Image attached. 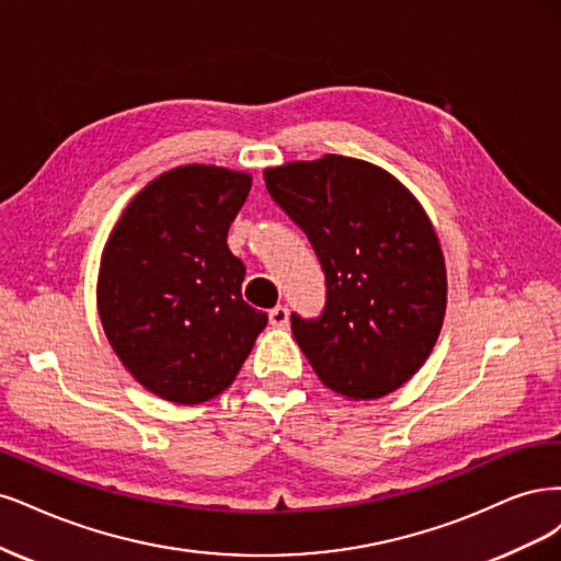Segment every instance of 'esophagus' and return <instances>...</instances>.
Listing matches in <instances>:
<instances>
[{"mask_svg": "<svg viewBox=\"0 0 561 561\" xmlns=\"http://www.w3.org/2000/svg\"><path fill=\"white\" fill-rule=\"evenodd\" d=\"M270 323H273L275 329H284L288 323V307L284 305L273 307V310H270Z\"/></svg>", "mask_w": 561, "mask_h": 561, "instance_id": "1", "label": "esophagus"}]
</instances>
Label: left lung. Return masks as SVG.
<instances>
[{"instance_id":"left-lung-1","label":"left lung","mask_w":561,"mask_h":561,"mask_svg":"<svg viewBox=\"0 0 561 561\" xmlns=\"http://www.w3.org/2000/svg\"><path fill=\"white\" fill-rule=\"evenodd\" d=\"M265 186L327 275L323 312L291 314L321 382L350 401L403 387L436 345L447 305L440 242L417 197L382 168L335 153L270 168Z\"/></svg>"}]
</instances>
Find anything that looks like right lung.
Here are the masks:
<instances>
[{
    "label": "right lung",
    "instance_id": "1",
    "mask_svg": "<svg viewBox=\"0 0 561 561\" xmlns=\"http://www.w3.org/2000/svg\"><path fill=\"white\" fill-rule=\"evenodd\" d=\"M251 176L214 165L160 174L125 207L102 251L98 310L141 387L195 405L232 385L267 314L244 302L228 228Z\"/></svg>",
    "mask_w": 561,
    "mask_h": 561
}]
</instances>
